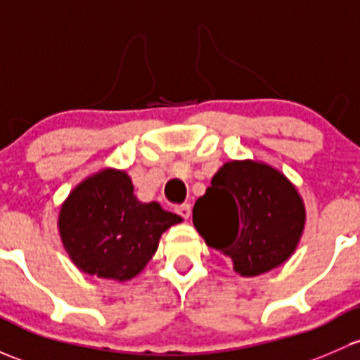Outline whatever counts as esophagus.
I'll return each mask as SVG.
<instances>
[{
	"instance_id": "34e87169",
	"label": "esophagus",
	"mask_w": 360,
	"mask_h": 360,
	"mask_svg": "<svg viewBox=\"0 0 360 360\" xmlns=\"http://www.w3.org/2000/svg\"><path fill=\"white\" fill-rule=\"evenodd\" d=\"M176 212H177V214H179L183 219H188V217H190V215H191V207H190V203H181V205L176 207Z\"/></svg>"
}]
</instances>
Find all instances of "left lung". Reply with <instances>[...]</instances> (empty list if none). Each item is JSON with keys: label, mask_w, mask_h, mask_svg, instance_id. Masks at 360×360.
Listing matches in <instances>:
<instances>
[{"label": "left lung", "mask_w": 360, "mask_h": 360, "mask_svg": "<svg viewBox=\"0 0 360 360\" xmlns=\"http://www.w3.org/2000/svg\"><path fill=\"white\" fill-rule=\"evenodd\" d=\"M305 209L293 184L259 162H228L193 207L205 243L233 259L241 276L267 272L295 252Z\"/></svg>", "instance_id": "1"}]
</instances>
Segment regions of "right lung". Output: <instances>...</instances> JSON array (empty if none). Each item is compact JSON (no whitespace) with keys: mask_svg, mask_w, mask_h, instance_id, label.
Returning <instances> with one entry per match:
<instances>
[{"mask_svg":"<svg viewBox=\"0 0 360 360\" xmlns=\"http://www.w3.org/2000/svg\"><path fill=\"white\" fill-rule=\"evenodd\" d=\"M177 222L179 215L157 202H139L126 172L101 170L70 193L58 226L79 269L126 281L148 264L162 233Z\"/></svg>","mask_w":360,"mask_h":360,"instance_id":"add662e5","label":"right lung"}]
</instances>
